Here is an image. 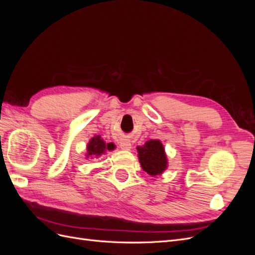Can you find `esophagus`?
<instances>
[{
	"mask_svg": "<svg viewBox=\"0 0 255 255\" xmlns=\"http://www.w3.org/2000/svg\"><path fill=\"white\" fill-rule=\"evenodd\" d=\"M120 148L122 150L128 151L132 149V143H130V141L128 139H127V138H123V139H121V141H120Z\"/></svg>",
	"mask_w": 255,
	"mask_h": 255,
	"instance_id": "34e87169",
	"label": "esophagus"
}]
</instances>
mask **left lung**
Instances as JSON below:
<instances>
[{"instance_id": "8db88e82", "label": "left lung", "mask_w": 255, "mask_h": 255, "mask_svg": "<svg viewBox=\"0 0 255 255\" xmlns=\"http://www.w3.org/2000/svg\"><path fill=\"white\" fill-rule=\"evenodd\" d=\"M137 155L142 170L151 176L163 174L168 168V158L164 144L158 139H150L137 146Z\"/></svg>"}]
</instances>
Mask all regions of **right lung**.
<instances>
[{
	"label": "right lung",
	"instance_id": "obj_1",
	"mask_svg": "<svg viewBox=\"0 0 255 255\" xmlns=\"http://www.w3.org/2000/svg\"><path fill=\"white\" fill-rule=\"evenodd\" d=\"M116 145L113 142H106L100 135H95L90 138L86 146V159L98 158L107 151H113Z\"/></svg>",
	"mask_w": 255,
	"mask_h": 255
}]
</instances>
